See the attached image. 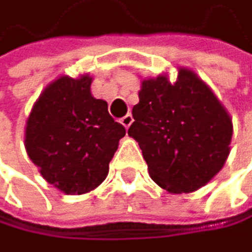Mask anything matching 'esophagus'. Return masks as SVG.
Wrapping results in <instances>:
<instances>
[{
    "label": "esophagus",
    "instance_id": "obj_1",
    "mask_svg": "<svg viewBox=\"0 0 252 252\" xmlns=\"http://www.w3.org/2000/svg\"><path fill=\"white\" fill-rule=\"evenodd\" d=\"M131 122H133V116H131V114H127V116H124L122 119H121V124L124 125L125 128H128L130 125H131Z\"/></svg>",
    "mask_w": 252,
    "mask_h": 252
}]
</instances>
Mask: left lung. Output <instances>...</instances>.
Instances as JSON below:
<instances>
[{"instance_id":"8db88e82","label":"left lung","mask_w":252,"mask_h":252,"mask_svg":"<svg viewBox=\"0 0 252 252\" xmlns=\"http://www.w3.org/2000/svg\"><path fill=\"white\" fill-rule=\"evenodd\" d=\"M128 135L138 141L149 174L169 193H189L221 171L229 155L232 121L207 84L187 68L176 83L143 81Z\"/></svg>"}]
</instances>
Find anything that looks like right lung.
Here are the masks:
<instances>
[{
    "label": "right lung",
    "instance_id": "add662e5",
    "mask_svg": "<svg viewBox=\"0 0 252 252\" xmlns=\"http://www.w3.org/2000/svg\"><path fill=\"white\" fill-rule=\"evenodd\" d=\"M91 78L61 76L42 92L26 125V152L48 184L83 194L108 176L125 128L91 95Z\"/></svg>",
    "mask_w": 252,
    "mask_h": 252
}]
</instances>
